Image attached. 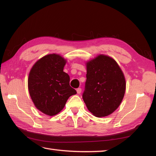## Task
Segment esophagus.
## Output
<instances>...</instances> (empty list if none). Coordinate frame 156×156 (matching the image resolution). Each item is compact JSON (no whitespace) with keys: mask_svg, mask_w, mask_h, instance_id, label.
I'll use <instances>...</instances> for the list:
<instances>
[{"mask_svg":"<svg viewBox=\"0 0 156 156\" xmlns=\"http://www.w3.org/2000/svg\"><path fill=\"white\" fill-rule=\"evenodd\" d=\"M76 91H77L78 94H80L81 92H82V89L80 88H78L76 89Z\"/></svg>","mask_w":156,"mask_h":156,"instance_id":"34e87169","label":"esophagus"}]
</instances>
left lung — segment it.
<instances>
[{
	"label": "left lung",
	"instance_id": "8db88e82",
	"mask_svg": "<svg viewBox=\"0 0 156 156\" xmlns=\"http://www.w3.org/2000/svg\"><path fill=\"white\" fill-rule=\"evenodd\" d=\"M87 80L82 98L88 111L97 117L112 113L124 97L126 82L115 59L99 55L87 63Z\"/></svg>",
	"mask_w": 156,
	"mask_h": 156
}]
</instances>
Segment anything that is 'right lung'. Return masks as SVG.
Returning <instances> with one entry per match:
<instances>
[{"mask_svg":"<svg viewBox=\"0 0 156 156\" xmlns=\"http://www.w3.org/2000/svg\"><path fill=\"white\" fill-rule=\"evenodd\" d=\"M66 61L58 54H49L35 63L29 74L30 97L38 110L49 116L59 113L68 98L76 94L69 86V76L63 71Z\"/></svg>","mask_w":156,"mask_h":156,"instance_id":"1","label":"right lung"}]
</instances>
